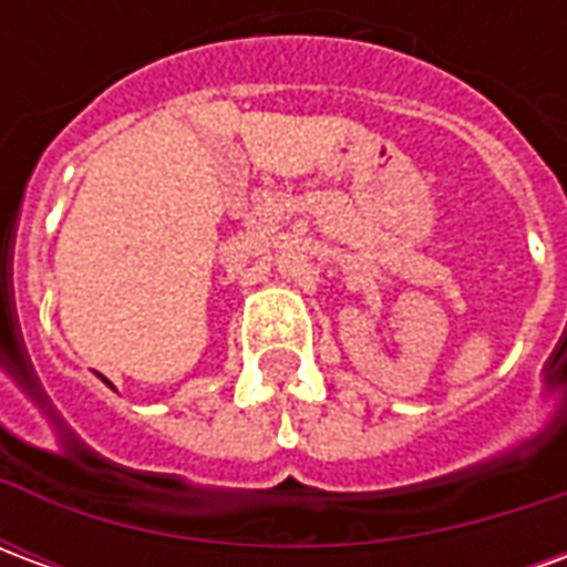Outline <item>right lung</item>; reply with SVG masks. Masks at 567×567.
<instances>
[{"label": "right lung", "mask_w": 567, "mask_h": 567, "mask_svg": "<svg viewBox=\"0 0 567 567\" xmlns=\"http://www.w3.org/2000/svg\"><path fill=\"white\" fill-rule=\"evenodd\" d=\"M105 382H109V380H105ZM109 385H112V382H109Z\"/></svg>", "instance_id": "add662e5"}]
</instances>
